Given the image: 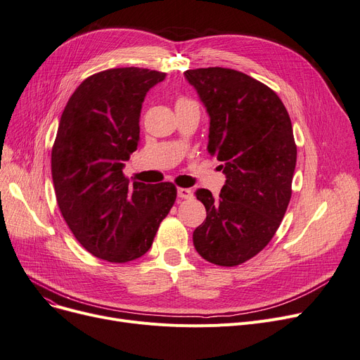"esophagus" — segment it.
<instances>
[{"label": "esophagus", "instance_id": "obj_1", "mask_svg": "<svg viewBox=\"0 0 360 360\" xmlns=\"http://www.w3.org/2000/svg\"><path fill=\"white\" fill-rule=\"evenodd\" d=\"M178 197L179 198H191L193 191L190 188H178Z\"/></svg>", "mask_w": 360, "mask_h": 360}]
</instances>
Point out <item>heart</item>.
I'll return each instance as SVG.
<instances>
[{
	"mask_svg": "<svg viewBox=\"0 0 360 360\" xmlns=\"http://www.w3.org/2000/svg\"><path fill=\"white\" fill-rule=\"evenodd\" d=\"M182 103H190L188 100H185V98H181V100H178V104H182Z\"/></svg>",
	"mask_w": 360,
	"mask_h": 360,
	"instance_id": "obj_1",
	"label": "heart"
}]
</instances>
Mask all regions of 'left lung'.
I'll use <instances>...</instances> for the list:
<instances>
[{
	"instance_id": "left-lung-1",
	"label": "left lung",
	"mask_w": 360,
	"mask_h": 360,
	"mask_svg": "<svg viewBox=\"0 0 360 360\" xmlns=\"http://www.w3.org/2000/svg\"><path fill=\"white\" fill-rule=\"evenodd\" d=\"M184 75L206 107L207 151L226 176L217 198L195 191L207 216L193 243L207 262L237 266L268 245L288 207L297 160L291 120L276 94L243 72L207 68Z\"/></svg>"
}]
</instances>
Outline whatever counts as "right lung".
Returning a JSON list of instances; mask_svg holds the SVG:
<instances>
[{
	"instance_id": "1",
	"label": "right lung",
	"mask_w": 360,
	"mask_h": 360,
	"mask_svg": "<svg viewBox=\"0 0 360 360\" xmlns=\"http://www.w3.org/2000/svg\"><path fill=\"white\" fill-rule=\"evenodd\" d=\"M165 77L141 68L96 73L61 115L51 151L57 205L75 238L98 259L127 263L144 256L176 200L174 184L123 175L139 143L144 98Z\"/></svg>"
}]
</instances>
